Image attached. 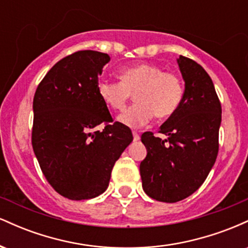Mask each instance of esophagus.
Returning <instances> with one entry per match:
<instances>
[{
    "mask_svg": "<svg viewBox=\"0 0 248 248\" xmlns=\"http://www.w3.org/2000/svg\"><path fill=\"white\" fill-rule=\"evenodd\" d=\"M133 138H134V141L140 140V135H139L138 132H133Z\"/></svg>",
    "mask_w": 248,
    "mask_h": 248,
    "instance_id": "esophagus-1",
    "label": "esophagus"
}]
</instances>
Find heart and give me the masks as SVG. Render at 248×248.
<instances>
[{"label": "heart", "mask_w": 248, "mask_h": 248, "mask_svg": "<svg viewBox=\"0 0 248 248\" xmlns=\"http://www.w3.org/2000/svg\"><path fill=\"white\" fill-rule=\"evenodd\" d=\"M120 81L100 80L98 94L107 107L122 110L134 94L135 104L119 116V121L130 128L147 124L154 114L157 119L175 113L183 96L181 79L160 66L141 62L121 71Z\"/></svg>", "instance_id": "heart-1"}]
</instances>
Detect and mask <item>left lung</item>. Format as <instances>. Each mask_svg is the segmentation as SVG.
Wrapping results in <instances>:
<instances>
[{"instance_id":"obj_1","label":"left lung","mask_w":248,"mask_h":248,"mask_svg":"<svg viewBox=\"0 0 248 248\" xmlns=\"http://www.w3.org/2000/svg\"><path fill=\"white\" fill-rule=\"evenodd\" d=\"M186 82L175 113L160 127L166 140L152 132L142 134L147 156L140 164L142 187L149 197L176 203L204 183L218 155L221 105L206 71L192 59L179 56Z\"/></svg>"}]
</instances>
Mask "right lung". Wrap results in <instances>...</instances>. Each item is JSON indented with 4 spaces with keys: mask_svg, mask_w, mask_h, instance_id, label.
I'll return each instance as SVG.
<instances>
[{
    "mask_svg": "<svg viewBox=\"0 0 248 248\" xmlns=\"http://www.w3.org/2000/svg\"><path fill=\"white\" fill-rule=\"evenodd\" d=\"M107 53L82 50L53 65L33 96L31 142L42 172L62 197L81 201L106 191L115 162L133 141L113 122L98 94ZM105 124L102 131L90 129Z\"/></svg>",
    "mask_w": 248,
    "mask_h": 248,
    "instance_id": "1",
    "label": "right lung"
}]
</instances>
